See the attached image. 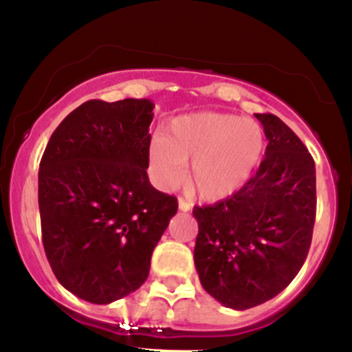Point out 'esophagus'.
<instances>
[{"mask_svg": "<svg viewBox=\"0 0 352 352\" xmlns=\"http://www.w3.org/2000/svg\"><path fill=\"white\" fill-rule=\"evenodd\" d=\"M190 209V204L187 201H184V199H179V211L182 212H187Z\"/></svg>", "mask_w": 352, "mask_h": 352, "instance_id": "obj_1", "label": "esophagus"}]
</instances>
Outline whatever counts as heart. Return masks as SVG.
Instances as JSON below:
<instances>
[{"label": "heart", "mask_w": 352, "mask_h": 352, "mask_svg": "<svg viewBox=\"0 0 352 352\" xmlns=\"http://www.w3.org/2000/svg\"><path fill=\"white\" fill-rule=\"evenodd\" d=\"M265 150L264 133L255 122L218 112L175 117L148 148V170L156 187L173 189L186 180L206 202L235 196L250 180Z\"/></svg>", "instance_id": "b5f03b06"}]
</instances>
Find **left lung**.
I'll list each match as a JSON object with an SVG mask.
<instances>
[{
  "instance_id": "left-lung-1",
  "label": "left lung",
  "mask_w": 352,
  "mask_h": 352,
  "mask_svg": "<svg viewBox=\"0 0 352 352\" xmlns=\"http://www.w3.org/2000/svg\"><path fill=\"white\" fill-rule=\"evenodd\" d=\"M269 144L257 173L235 196L196 206L199 281L214 300L247 310L289 285L308 255L317 192L315 163L272 113H255Z\"/></svg>"
}]
</instances>
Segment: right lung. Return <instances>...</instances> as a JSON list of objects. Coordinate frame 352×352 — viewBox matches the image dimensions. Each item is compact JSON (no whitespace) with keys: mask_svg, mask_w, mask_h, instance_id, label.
<instances>
[{"mask_svg":"<svg viewBox=\"0 0 352 352\" xmlns=\"http://www.w3.org/2000/svg\"><path fill=\"white\" fill-rule=\"evenodd\" d=\"M148 98L90 100L52 133L38 168L42 242L58 281L95 305L146 281L177 199L148 179Z\"/></svg>","mask_w":352,"mask_h":352,"instance_id":"right-lung-1","label":"right lung"}]
</instances>
